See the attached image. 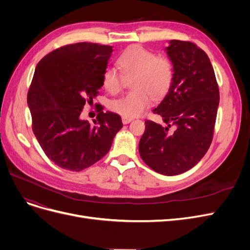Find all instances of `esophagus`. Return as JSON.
Here are the masks:
<instances>
[{"label": "esophagus", "instance_id": "obj_1", "mask_svg": "<svg viewBox=\"0 0 250 250\" xmlns=\"http://www.w3.org/2000/svg\"><path fill=\"white\" fill-rule=\"evenodd\" d=\"M132 121V118H127V117H122V122L123 124H128Z\"/></svg>", "mask_w": 250, "mask_h": 250}]
</instances>
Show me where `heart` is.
<instances>
[{
  "instance_id": "obj_1",
  "label": "heart",
  "mask_w": 250,
  "mask_h": 250,
  "mask_svg": "<svg viewBox=\"0 0 250 250\" xmlns=\"http://www.w3.org/2000/svg\"><path fill=\"white\" fill-rule=\"evenodd\" d=\"M125 77H133L132 92L112 100L109 107L119 115L133 118L145 111L152 99H160L168 93L173 82L174 69L171 60L156 56L153 52L140 46H131L118 59ZM116 67L108 66L103 72L102 82L110 94H119L123 88L124 77Z\"/></svg>"
}]
</instances>
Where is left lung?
Returning <instances> with one entry per match:
<instances>
[{"label":"left lung","mask_w":250,"mask_h":250,"mask_svg":"<svg viewBox=\"0 0 250 250\" xmlns=\"http://www.w3.org/2000/svg\"><path fill=\"white\" fill-rule=\"evenodd\" d=\"M174 69L173 82L153 112L167 126L145 121L139 144L142 160L163 175H178L197 165L214 135L219 87L207 53L191 42L170 41L166 48ZM171 125L176 130L170 132Z\"/></svg>","instance_id":"left-lung-1"}]
</instances>
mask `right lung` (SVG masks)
<instances>
[{
    "mask_svg": "<svg viewBox=\"0 0 250 250\" xmlns=\"http://www.w3.org/2000/svg\"><path fill=\"white\" fill-rule=\"evenodd\" d=\"M110 46L78 42L58 48L37 63L27 102L32 129L46 155L55 165L79 172L100 161L123 127L115 112L99 113L94 124L80 118L102 87Z\"/></svg>",
    "mask_w": 250,
    "mask_h": 250,
    "instance_id": "obj_1",
    "label": "right lung"
}]
</instances>
